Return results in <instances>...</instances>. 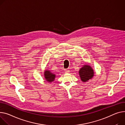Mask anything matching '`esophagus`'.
Returning <instances> with one entry per match:
<instances>
[{"instance_id": "obj_1", "label": "esophagus", "mask_w": 125, "mask_h": 125, "mask_svg": "<svg viewBox=\"0 0 125 125\" xmlns=\"http://www.w3.org/2000/svg\"><path fill=\"white\" fill-rule=\"evenodd\" d=\"M69 72V70H65V73H68Z\"/></svg>"}]
</instances>
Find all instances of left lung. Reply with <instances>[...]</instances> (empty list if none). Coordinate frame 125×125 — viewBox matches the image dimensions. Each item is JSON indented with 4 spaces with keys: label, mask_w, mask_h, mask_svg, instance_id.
Here are the masks:
<instances>
[{
    "label": "left lung",
    "mask_w": 125,
    "mask_h": 125,
    "mask_svg": "<svg viewBox=\"0 0 125 125\" xmlns=\"http://www.w3.org/2000/svg\"><path fill=\"white\" fill-rule=\"evenodd\" d=\"M79 75L81 81L85 82L93 77L94 71L89 65H85L79 70Z\"/></svg>",
    "instance_id": "obj_1"
}]
</instances>
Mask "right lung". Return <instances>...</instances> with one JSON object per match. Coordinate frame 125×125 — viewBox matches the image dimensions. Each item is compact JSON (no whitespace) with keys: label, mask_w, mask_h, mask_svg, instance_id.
Returning a JSON list of instances; mask_svg holds the SVG:
<instances>
[{"label":"right lung","mask_w":125,"mask_h":125,"mask_svg":"<svg viewBox=\"0 0 125 125\" xmlns=\"http://www.w3.org/2000/svg\"><path fill=\"white\" fill-rule=\"evenodd\" d=\"M44 77L47 82H51L53 81L55 78L56 75L54 74L51 73L49 70H45L44 72Z\"/></svg>","instance_id":"obj_1"}]
</instances>
